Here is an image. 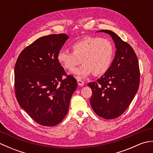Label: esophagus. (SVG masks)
<instances>
[{
    "instance_id": "esophagus-1",
    "label": "esophagus",
    "mask_w": 153,
    "mask_h": 153,
    "mask_svg": "<svg viewBox=\"0 0 153 153\" xmlns=\"http://www.w3.org/2000/svg\"><path fill=\"white\" fill-rule=\"evenodd\" d=\"M77 84H78L79 86H83L84 85V82H83V81H82V79H78L77 80Z\"/></svg>"
}]
</instances>
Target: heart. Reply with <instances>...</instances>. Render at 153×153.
Listing matches in <instances>:
<instances>
[{
  "mask_svg": "<svg viewBox=\"0 0 153 153\" xmlns=\"http://www.w3.org/2000/svg\"><path fill=\"white\" fill-rule=\"evenodd\" d=\"M72 53L60 51L57 59L64 69L74 70L81 63L80 67L74 71L78 78H83L91 74L102 76L110 69L112 63L114 48L109 40L99 37H86L71 45Z\"/></svg>",
  "mask_w": 153,
  "mask_h": 153,
  "instance_id": "b5f03b06",
  "label": "heart"
}]
</instances>
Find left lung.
I'll use <instances>...</instances> for the list:
<instances>
[{
	"label": "left lung",
	"instance_id": "left-lung-1",
	"mask_svg": "<svg viewBox=\"0 0 153 153\" xmlns=\"http://www.w3.org/2000/svg\"><path fill=\"white\" fill-rule=\"evenodd\" d=\"M112 37L116 45L115 57L110 69L87 85L92 89L90 103L97 115L109 120L121 116L137 93L140 82L139 62L134 50L110 30H100Z\"/></svg>",
	"mask_w": 153,
	"mask_h": 153
}]
</instances>
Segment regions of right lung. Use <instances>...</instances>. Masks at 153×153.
<instances>
[{"instance_id": "right-lung-1", "label": "right lung", "mask_w": 153, "mask_h": 153, "mask_svg": "<svg viewBox=\"0 0 153 153\" xmlns=\"http://www.w3.org/2000/svg\"><path fill=\"white\" fill-rule=\"evenodd\" d=\"M68 39L64 33L39 38L21 52L15 64L16 99L41 126H55L62 122L77 88L76 79L66 74L57 59Z\"/></svg>"}]
</instances>
